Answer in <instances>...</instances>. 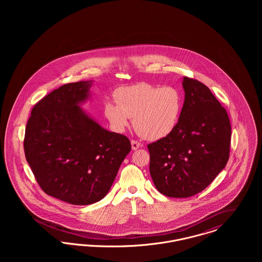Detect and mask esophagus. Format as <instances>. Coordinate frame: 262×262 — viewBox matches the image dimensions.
<instances>
[{
  "label": "esophagus",
  "instance_id": "esophagus-1",
  "mask_svg": "<svg viewBox=\"0 0 262 262\" xmlns=\"http://www.w3.org/2000/svg\"><path fill=\"white\" fill-rule=\"evenodd\" d=\"M130 143H132V148H133V150L138 149V148L141 146L140 142H138L137 140H135V139H132Z\"/></svg>",
  "mask_w": 262,
  "mask_h": 262
}]
</instances>
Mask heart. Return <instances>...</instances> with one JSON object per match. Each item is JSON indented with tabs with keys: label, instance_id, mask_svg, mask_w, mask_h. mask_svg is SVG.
I'll list each match as a JSON object with an SVG mask.
<instances>
[{
	"label": "heart",
	"instance_id": "1",
	"mask_svg": "<svg viewBox=\"0 0 262 262\" xmlns=\"http://www.w3.org/2000/svg\"><path fill=\"white\" fill-rule=\"evenodd\" d=\"M115 102H106L104 114L116 132H123L134 117V125L141 137L158 140L177 127L183 108L181 91L174 86L140 83L120 88Z\"/></svg>",
	"mask_w": 262,
	"mask_h": 262
}]
</instances>
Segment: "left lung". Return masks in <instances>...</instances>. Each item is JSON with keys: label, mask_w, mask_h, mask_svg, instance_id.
Returning a JSON list of instances; mask_svg holds the SVG:
<instances>
[{"label": "left lung", "mask_w": 262, "mask_h": 262, "mask_svg": "<svg viewBox=\"0 0 262 262\" xmlns=\"http://www.w3.org/2000/svg\"><path fill=\"white\" fill-rule=\"evenodd\" d=\"M185 102L174 132L147 145L150 176L159 192L186 199L208 187L230 156L227 111L206 85L185 76Z\"/></svg>", "instance_id": "obj_1"}]
</instances>
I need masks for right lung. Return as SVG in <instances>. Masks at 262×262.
Instances as JSON below:
<instances>
[{"mask_svg":"<svg viewBox=\"0 0 262 262\" xmlns=\"http://www.w3.org/2000/svg\"><path fill=\"white\" fill-rule=\"evenodd\" d=\"M90 83L53 90L34 105L25 128V157L38 185L74 205L102 200L132 149L127 137L104 129L78 106Z\"/></svg>","mask_w":262,"mask_h":262,"instance_id":"right-lung-1","label":"right lung"}]
</instances>
